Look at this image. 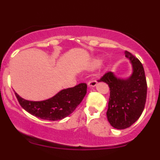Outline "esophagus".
<instances>
[{
	"mask_svg": "<svg viewBox=\"0 0 160 160\" xmlns=\"http://www.w3.org/2000/svg\"><path fill=\"white\" fill-rule=\"evenodd\" d=\"M97 84V82L96 81V80H90V81L88 82V86L89 87H96Z\"/></svg>",
	"mask_w": 160,
	"mask_h": 160,
	"instance_id": "obj_1",
	"label": "esophagus"
}]
</instances>
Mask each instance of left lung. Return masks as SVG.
<instances>
[{
    "mask_svg": "<svg viewBox=\"0 0 160 160\" xmlns=\"http://www.w3.org/2000/svg\"><path fill=\"white\" fill-rule=\"evenodd\" d=\"M125 56L130 60L132 73L129 78L121 79L112 72H107L98 82H104L110 87L107 120L112 127L127 129L142 114L147 100V83L142 64L129 52Z\"/></svg>",
    "mask_w": 160,
    "mask_h": 160,
    "instance_id": "8db88e82",
    "label": "left lung"
}]
</instances>
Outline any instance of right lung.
Masks as SVG:
<instances>
[{"instance_id": "right-lung-1", "label": "right lung", "mask_w": 160, "mask_h": 160, "mask_svg": "<svg viewBox=\"0 0 160 160\" xmlns=\"http://www.w3.org/2000/svg\"><path fill=\"white\" fill-rule=\"evenodd\" d=\"M85 83L62 90L54 97L43 101H30L15 93L20 105L27 112L47 120H60L71 114L87 93Z\"/></svg>"}]
</instances>
